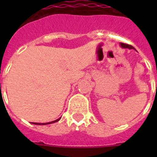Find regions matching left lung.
<instances>
[{"label": "left lung", "mask_w": 157, "mask_h": 157, "mask_svg": "<svg viewBox=\"0 0 157 157\" xmlns=\"http://www.w3.org/2000/svg\"><path fill=\"white\" fill-rule=\"evenodd\" d=\"M120 45H121V48H124V49H129V50H132V49H134V48L132 46V45H127V44H124V43H120Z\"/></svg>", "instance_id": "obj_1"}]
</instances>
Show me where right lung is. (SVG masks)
<instances>
[{"instance_id": "obj_1", "label": "right lung", "mask_w": 157, "mask_h": 157, "mask_svg": "<svg viewBox=\"0 0 157 157\" xmlns=\"http://www.w3.org/2000/svg\"><path fill=\"white\" fill-rule=\"evenodd\" d=\"M60 118H61V117H60ZM60 118H59V119L55 120V121H51V122H47V123H33V124H40V125H42V124H52V123H54V122L59 121V120H60Z\"/></svg>"}]
</instances>
